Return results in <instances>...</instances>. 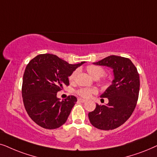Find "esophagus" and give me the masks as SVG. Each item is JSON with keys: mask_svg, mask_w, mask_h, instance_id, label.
I'll use <instances>...</instances> for the list:
<instances>
[{"mask_svg": "<svg viewBox=\"0 0 157 157\" xmlns=\"http://www.w3.org/2000/svg\"><path fill=\"white\" fill-rule=\"evenodd\" d=\"M78 101L80 102V103H85V102H86V100L84 99H82V98H79Z\"/></svg>", "mask_w": 157, "mask_h": 157, "instance_id": "obj_1", "label": "esophagus"}]
</instances>
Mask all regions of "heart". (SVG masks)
I'll return each mask as SVG.
<instances>
[{"instance_id":"b5f03b06","label":"heart","mask_w":157,"mask_h":157,"mask_svg":"<svg viewBox=\"0 0 157 157\" xmlns=\"http://www.w3.org/2000/svg\"><path fill=\"white\" fill-rule=\"evenodd\" d=\"M87 70L90 75L93 77L95 80L100 78V77H103L105 75V71L103 67L98 65H89L87 67ZM77 74V70H75L72 72L70 76L69 77V80L71 82L74 81L75 80V77ZM109 83V81L107 79H103V84L104 85H108ZM96 93V90L95 89H90L87 88V87H82L80 88L77 91V93L78 94L80 97L83 98H89L91 97L93 94H95Z\"/></svg>"}]
</instances>
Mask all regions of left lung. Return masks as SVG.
I'll use <instances>...</instances> for the list:
<instances>
[{"instance_id":"8db88e82","label":"left lung","mask_w":157,"mask_h":157,"mask_svg":"<svg viewBox=\"0 0 157 157\" xmlns=\"http://www.w3.org/2000/svg\"><path fill=\"white\" fill-rule=\"evenodd\" d=\"M93 64L113 70L114 80L101 98H108L107 105L96 104L88 117L91 124L100 130H113L130 118L139 98V74L128 58L110 55Z\"/></svg>"}]
</instances>
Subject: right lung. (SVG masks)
Returning <instances> with one entry per match:
<instances>
[{
  "label": "right lung",
  "instance_id": "obj_1",
  "mask_svg": "<svg viewBox=\"0 0 157 157\" xmlns=\"http://www.w3.org/2000/svg\"><path fill=\"white\" fill-rule=\"evenodd\" d=\"M69 64L57 56L41 54L27 64L23 77L22 97L29 117L46 129L59 128L67 120L77 98L59 101L57 93L70 85L68 77L84 64Z\"/></svg>",
  "mask_w": 157,
  "mask_h": 157
}]
</instances>
